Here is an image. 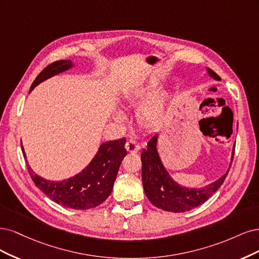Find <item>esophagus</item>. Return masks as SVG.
Segmentation results:
<instances>
[{"label": "esophagus", "mask_w": 259, "mask_h": 259, "mask_svg": "<svg viewBox=\"0 0 259 259\" xmlns=\"http://www.w3.org/2000/svg\"><path fill=\"white\" fill-rule=\"evenodd\" d=\"M124 147H126V149L129 153H132V154H136L140 151V145L137 143L136 141H132V140L127 141V143H126V145H124Z\"/></svg>", "instance_id": "esophagus-1"}]
</instances>
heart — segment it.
<instances>
[{
	"label": "heart",
	"mask_w": 259,
	"mask_h": 259,
	"mask_svg": "<svg viewBox=\"0 0 259 259\" xmlns=\"http://www.w3.org/2000/svg\"><path fill=\"white\" fill-rule=\"evenodd\" d=\"M155 87H146L139 89L127 96V101L131 105L140 107L138 112V119L141 124L146 128L156 127L163 118L165 97L157 95ZM115 119L118 122H123L126 117L120 112L116 113Z\"/></svg>",
	"instance_id": "heart-1"
}]
</instances>
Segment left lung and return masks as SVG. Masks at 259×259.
<instances>
[{"mask_svg": "<svg viewBox=\"0 0 259 259\" xmlns=\"http://www.w3.org/2000/svg\"><path fill=\"white\" fill-rule=\"evenodd\" d=\"M210 76L216 80L221 77L211 69H207ZM158 135H155L148 141L147 148L141 154L142 160V182L147 199L155 206L163 211L182 213L190 211L204 203L216 190H218L226 179L228 171L222 178L212 184L203 188H187L179 185L170 177L163 166L159 155L157 152ZM235 155V146L232 149L231 162Z\"/></svg>", "mask_w": 259, "mask_h": 259, "instance_id": "1", "label": "left lung"}]
</instances>
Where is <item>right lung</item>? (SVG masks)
Returning <instances> with one entry per match:
<instances>
[{"label":"right lung","mask_w":259,"mask_h":259,"mask_svg":"<svg viewBox=\"0 0 259 259\" xmlns=\"http://www.w3.org/2000/svg\"><path fill=\"white\" fill-rule=\"evenodd\" d=\"M73 66L70 60L55 61L41 71L30 88H35L39 82L62 73ZM126 139L105 142L100 145L98 153L91 162L80 173L60 182L49 181L33 172L27 162L32 181L43 193L56 203L74 210H88L101 204L111 195L119 165L127 155L124 148ZM22 153L26 158L23 147Z\"/></svg>","instance_id":"right-lung-1"}]
</instances>
